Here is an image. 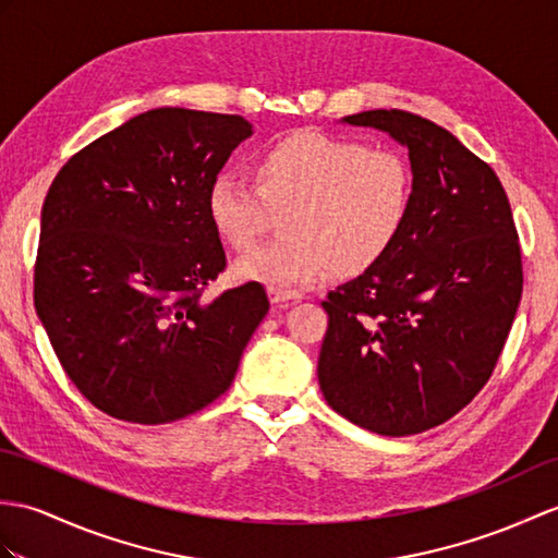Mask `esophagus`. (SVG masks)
I'll return each instance as SVG.
<instances>
[{
  "mask_svg": "<svg viewBox=\"0 0 558 558\" xmlns=\"http://www.w3.org/2000/svg\"><path fill=\"white\" fill-rule=\"evenodd\" d=\"M268 300H270V304H276V306H288V304H292V302H300L302 294H300V292H290V290H276V288H270V290H268Z\"/></svg>",
  "mask_w": 558,
  "mask_h": 558,
  "instance_id": "1",
  "label": "esophagus"
}]
</instances>
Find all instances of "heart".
Here are the masks:
<instances>
[{"mask_svg": "<svg viewBox=\"0 0 558 558\" xmlns=\"http://www.w3.org/2000/svg\"><path fill=\"white\" fill-rule=\"evenodd\" d=\"M254 187L216 178L206 214L232 250H252L281 214L282 240L242 256L235 276L268 288H306L332 274L359 278L378 266L404 230L413 173L395 149L364 147L314 131L270 142L250 161Z\"/></svg>", "mask_w": 558, "mask_h": 558, "instance_id": "obj_1", "label": "heart"}]
</instances>
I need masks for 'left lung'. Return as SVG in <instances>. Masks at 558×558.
I'll return each instance as SVG.
<instances>
[{
    "label": "left lung",
    "mask_w": 558,
    "mask_h": 558,
    "mask_svg": "<svg viewBox=\"0 0 558 558\" xmlns=\"http://www.w3.org/2000/svg\"><path fill=\"white\" fill-rule=\"evenodd\" d=\"M409 149L413 204L395 247L328 294L318 385L371 433L449 421L489 380L523 292L521 244L497 173L445 128L399 109L344 116Z\"/></svg>",
    "instance_id": "obj_1"
}]
</instances>
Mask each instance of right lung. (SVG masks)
I'll return each mask as SVG.
<instances>
[{
    "mask_svg": "<svg viewBox=\"0 0 558 558\" xmlns=\"http://www.w3.org/2000/svg\"><path fill=\"white\" fill-rule=\"evenodd\" d=\"M250 135L242 116L151 109L77 151L47 192L37 318L113 418L159 425L209 407L268 314L258 282L202 300L226 268L206 192Z\"/></svg>",
    "mask_w": 558,
    "mask_h": 558,
    "instance_id": "obj_1",
    "label": "right lung"
}]
</instances>
